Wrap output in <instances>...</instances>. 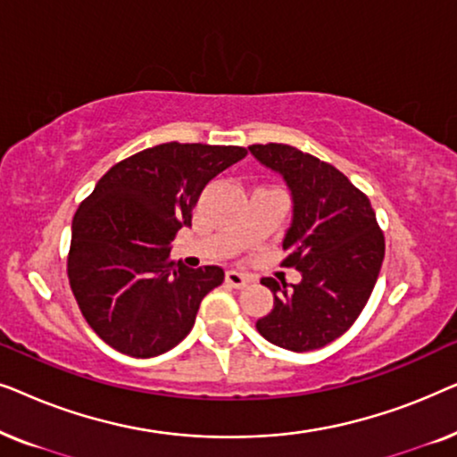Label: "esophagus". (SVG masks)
<instances>
[{
    "mask_svg": "<svg viewBox=\"0 0 457 457\" xmlns=\"http://www.w3.org/2000/svg\"><path fill=\"white\" fill-rule=\"evenodd\" d=\"M227 283L230 285V287H235V289H243V287H247L249 283H252V278L247 277V274H243V272H237V270H228L227 272Z\"/></svg>",
    "mask_w": 457,
    "mask_h": 457,
    "instance_id": "obj_1",
    "label": "esophagus"
}]
</instances>
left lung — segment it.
<instances>
[{
    "mask_svg": "<svg viewBox=\"0 0 457 457\" xmlns=\"http://www.w3.org/2000/svg\"><path fill=\"white\" fill-rule=\"evenodd\" d=\"M253 158L285 179L293 197L283 266L302 272L297 285L266 277L274 293L258 333L291 352L320 349L364 310L385 258V237L370 199L335 166L283 143L249 145Z\"/></svg>",
    "mask_w": 457,
    "mask_h": 457,
    "instance_id": "8db88e82",
    "label": "left lung"
}]
</instances>
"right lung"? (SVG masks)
<instances>
[{
  "instance_id": "add662e5",
  "label": "right lung",
  "mask_w": 457,
  "mask_h": 457,
  "mask_svg": "<svg viewBox=\"0 0 457 457\" xmlns=\"http://www.w3.org/2000/svg\"><path fill=\"white\" fill-rule=\"evenodd\" d=\"M245 147L162 143L118 162L79 205L68 280L89 327L116 352L154 358L179 345L202 299L222 285L220 266L187 268L170 243L204 187Z\"/></svg>"
}]
</instances>
